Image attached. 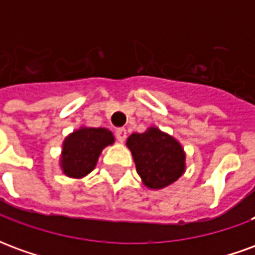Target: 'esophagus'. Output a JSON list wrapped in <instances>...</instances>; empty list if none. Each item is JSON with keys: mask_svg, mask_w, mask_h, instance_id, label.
Returning a JSON list of instances; mask_svg holds the SVG:
<instances>
[{"mask_svg": "<svg viewBox=\"0 0 255 255\" xmlns=\"http://www.w3.org/2000/svg\"><path fill=\"white\" fill-rule=\"evenodd\" d=\"M116 138L119 142H124L126 138H127V131H126V128H117L116 129Z\"/></svg>", "mask_w": 255, "mask_h": 255, "instance_id": "obj_1", "label": "esophagus"}]
</instances>
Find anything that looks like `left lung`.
Masks as SVG:
<instances>
[{
  "mask_svg": "<svg viewBox=\"0 0 255 255\" xmlns=\"http://www.w3.org/2000/svg\"><path fill=\"white\" fill-rule=\"evenodd\" d=\"M136 172L144 186L164 188L182 176L186 154L176 139L151 127L143 133H132L127 139Z\"/></svg>",
  "mask_w": 255,
  "mask_h": 255,
  "instance_id": "obj_1",
  "label": "left lung"
}]
</instances>
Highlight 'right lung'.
<instances>
[{
	"mask_svg": "<svg viewBox=\"0 0 255 255\" xmlns=\"http://www.w3.org/2000/svg\"><path fill=\"white\" fill-rule=\"evenodd\" d=\"M113 142L115 136L106 128H79L64 140L61 169L69 177L86 176L95 168L101 151Z\"/></svg>",
	"mask_w": 255,
	"mask_h": 255,
	"instance_id": "add662e5",
	"label": "right lung"
}]
</instances>
